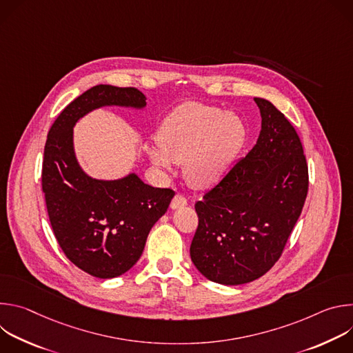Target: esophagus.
<instances>
[{
	"mask_svg": "<svg viewBox=\"0 0 353 353\" xmlns=\"http://www.w3.org/2000/svg\"><path fill=\"white\" fill-rule=\"evenodd\" d=\"M187 205V199L183 196V195H174V198L172 199L170 203V208L172 210H179V208H183Z\"/></svg>",
	"mask_w": 353,
	"mask_h": 353,
	"instance_id": "obj_1",
	"label": "esophagus"
}]
</instances>
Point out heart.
Returning a JSON list of instances; mask_svg holds the SVG:
<instances>
[{"instance_id":"b5f03b06","label":"heart","mask_w":353,"mask_h":353,"mask_svg":"<svg viewBox=\"0 0 353 353\" xmlns=\"http://www.w3.org/2000/svg\"><path fill=\"white\" fill-rule=\"evenodd\" d=\"M243 120L233 112L198 102L176 108L158 130L159 145H148L154 166L165 172L183 163L188 185L205 190L229 170L245 141Z\"/></svg>"}]
</instances>
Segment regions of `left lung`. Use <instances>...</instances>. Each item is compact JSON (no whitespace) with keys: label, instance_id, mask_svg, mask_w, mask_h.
I'll list each match as a JSON object with an SVG mask.
<instances>
[{"label":"left lung","instance_id":"obj_1","mask_svg":"<svg viewBox=\"0 0 353 353\" xmlns=\"http://www.w3.org/2000/svg\"><path fill=\"white\" fill-rule=\"evenodd\" d=\"M254 100L261 114L256 145L195 204L191 261L221 285L251 282L274 267L309 188L296 130L270 100Z\"/></svg>","mask_w":353,"mask_h":353}]
</instances>
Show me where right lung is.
Instances as JSON below:
<instances>
[{
  "label": "right lung",
  "mask_w": 353,
  "mask_h": 353,
  "mask_svg": "<svg viewBox=\"0 0 353 353\" xmlns=\"http://www.w3.org/2000/svg\"><path fill=\"white\" fill-rule=\"evenodd\" d=\"M145 100L135 88L96 85L72 100L47 135L41 187L50 223L67 259L100 279L120 276L137 264L174 192L145 184L137 173L93 179L77 159L74 127L100 108L143 110Z\"/></svg>",
  "instance_id": "1"
}]
</instances>
